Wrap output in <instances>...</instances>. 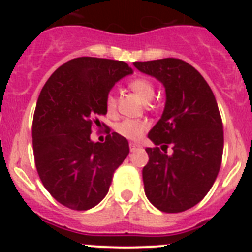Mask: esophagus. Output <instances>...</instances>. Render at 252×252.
I'll use <instances>...</instances> for the list:
<instances>
[{
    "label": "esophagus",
    "instance_id": "obj_1",
    "mask_svg": "<svg viewBox=\"0 0 252 252\" xmlns=\"http://www.w3.org/2000/svg\"><path fill=\"white\" fill-rule=\"evenodd\" d=\"M140 148H141V146H140L137 142H130V150L131 151H136V150H139Z\"/></svg>",
    "mask_w": 252,
    "mask_h": 252
}]
</instances>
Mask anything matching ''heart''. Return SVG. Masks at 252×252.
Masks as SVG:
<instances>
[{
  "mask_svg": "<svg viewBox=\"0 0 252 252\" xmlns=\"http://www.w3.org/2000/svg\"><path fill=\"white\" fill-rule=\"evenodd\" d=\"M128 87L133 92L139 95L140 98L144 99V101H150L151 98L155 94V87H154V83L145 77H137L135 79L128 83ZM116 104H117V101H116V97L113 95V93H110L107 95L106 98V107L108 112H113L116 108ZM148 128V124L145 121H139V120H125L121 124L117 125V132L120 135H122L126 139L130 140H137L144 135V132Z\"/></svg>",
  "mask_w": 252,
  "mask_h": 252,
  "instance_id": "1",
  "label": "heart"
}]
</instances>
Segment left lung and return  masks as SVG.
Segmentation results:
<instances>
[{"instance_id": "8db88e82", "label": "left lung", "mask_w": 252, "mask_h": 252, "mask_svg": "<svg viewBox=\"0 0 252 252\" xmlns=\"http://www.w3.org/2000/svg\"><path fill=\"white\" fill-rule=\"evenodd\" d=\"M135 68L165 88V107L148 137L142 169L145 194L166 213L183 212L206 197L221 168L223 126L212 90L197 69L175 58L135 62Z\"/></svg>"}]
</instances>
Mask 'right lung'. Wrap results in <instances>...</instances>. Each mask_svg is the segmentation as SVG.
Here are the masks:
<instances>
[{"instance_id":"obj_1","label":"right lung","mask_w":252,"mask_h":252,"mask_svg":"<svg viewBox=\"0 0 252 252\" xmlns=\"http://www.w3.org/2000/svg\"><path fill=\"white\" fill-rule=\"evenodd\" d=\"M120 60L82 57L55 70L40 92L32 121L35 165L44 187L59 203L75 211L97 206L112 175L130 153L128 141L112 132L91 140L106 98L120 79L132 74Z\"/></svg>"}]
</instances>
